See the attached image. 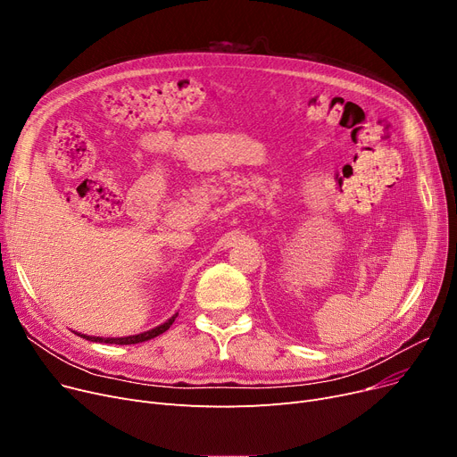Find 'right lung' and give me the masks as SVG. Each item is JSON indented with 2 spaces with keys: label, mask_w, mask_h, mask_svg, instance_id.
Returning <instances> with one entry per match:
<instances>
[{
  "label": "right lung",
  "mask_w": 457,
  "mask_h": 457,
  "mask_svg": "<svg viewBox=\"0 0 457 457\" xmlns=\"http://www.w3.org/2000/svg\"><path fill=\"white\" fill-rule=\"evenodd\" d=\"M175 318H177V314L175 316H170L163 325H160V328H156V329H150V331H145V333H141V335H134V337H124V338H102V337H87V335H79V337H83L85 340H91V342H100V344H139V342H145V340H150V338H154V337H160L162 333H165L170 325H172V321H175Z\"/></svg>",
  "instance_id": "add662e5"
}]
</instances>
